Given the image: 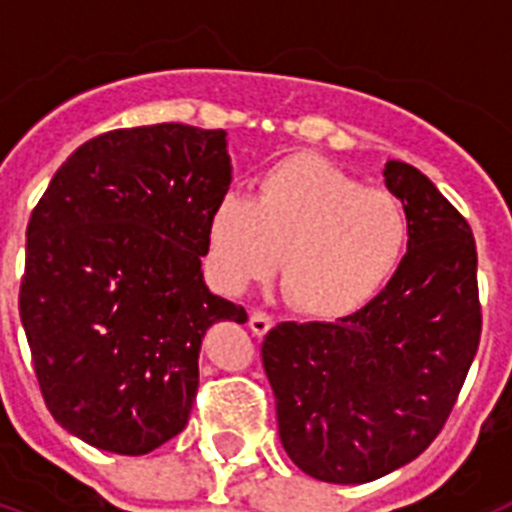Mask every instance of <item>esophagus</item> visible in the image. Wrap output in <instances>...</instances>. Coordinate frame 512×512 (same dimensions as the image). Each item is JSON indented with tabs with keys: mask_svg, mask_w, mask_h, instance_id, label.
Returning a JSON list of instances; mask_svg holds the SVG:
<instances>
[{
	"mask_svg": "<svg viewBox=\"0 0 512 512\" xmlns=\"http://www.w3.org/2000/svg\"><path fill=\"white\" fill-rule=\"evenodd\" d=\"M248 328H251L253 336H266L271 330V315H266V312L261 310H253L251 318H248Z\"/></svg>",
	"mask_w": 512,
	"mask_h": 512,
	"instance_id": "34e87169",
	"label": "esophagus"
}]
</instances>
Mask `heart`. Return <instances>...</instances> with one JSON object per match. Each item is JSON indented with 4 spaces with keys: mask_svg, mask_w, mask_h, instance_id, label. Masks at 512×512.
Returning a JSON list of instances; mask_svg holds the SVG:
<instances>
[{
    "mask_svg": "<svg viewBox=\"0 0 512 512\" xmlns=\"http://www.w3.org/2000/svg\"><path fill=\"white\" fill-rule=\"evenodd\" d=\"M410 215L392 192L312 153L287 156L256 179L253 200L225 194L205 223V261L223 292L269 282L315 320L351 318L390 287L408 261Z\"/></svg>",
    "mask_w": 512,
    "mask_h": 512,
    "instance_id": "obj_1",
    "label": "heart"
}]
</instances>
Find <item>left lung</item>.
Listing matches in <instances>:
<instances>
[{
	"label": "left lung",
	"instance_id": "1",
	"mask_svg": "<svg viewBox=\"0 0 512 512\" xmlns=\"http://www.w3.org/2000/svg\"><path fill=\"white\" fill-rule=\"evenodd\" d=\"M384 184L413 225L384 295L336 323H279L261 343L279 438L320 482L361 485L423 454L441 433L482 336L469 223L425 174L387 161Z\"/></svg>",
	"mask_w": 512,
	"mask_h": 512
}]
</instances>
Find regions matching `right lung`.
I'll use <instances>...</instances> for the list:
<instances>
[{"mask_svg":"<svg viewBox=\"0 0 512 512\" xmlns=\"http://www.w3.org/2000/svg\"><path fill=\"white\" fill-rule=\"evenodd\" d=\"M230 169L225 130H110L76 148L35 205L20 318L45 405L89 446L140 456L182 433L202 336L248 320L202 279Z\"/></svg>","mask_w":512,"mask_h":512,"instance_id":"obj_1","label":"right lung"}]
</instances>
